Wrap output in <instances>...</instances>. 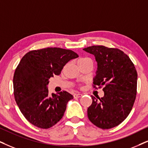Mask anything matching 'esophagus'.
<instances>
[{
	"label": "esophagus",
	"mask_w": 148,
	"mask_h": 148,
	"mask_svg": "<svg viewBox=\"0 0 148 148\" xmlns=\"http://www.w3.org/2000/svg\"><path fill=\"white\" fill-rule=\"evenodd\" d=\"M82 96H83V94H81V93H75V94L74 95V98H80V97H81Z\"/></svg>",
	"instance_id": "esophagus-1"
}]
</instances>
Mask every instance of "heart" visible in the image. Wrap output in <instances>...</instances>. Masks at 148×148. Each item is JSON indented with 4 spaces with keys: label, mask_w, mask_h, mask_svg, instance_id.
I'll use <instances>...</instances> for the list:
<instances>
[{
    "label": "heart",
    "mask_w": 148,
    "mask_h": 148,
    "mask_svg": "<svg viewBox=\"0 0 148 148\" xmlns=\"http://www.w3.org/2000/svg\"><path fill=\"white\" fill-rule=\"evenodd\" d=\"M89 61V59H88V58H86V57L80 58V59H78V63L84 62V61Z\"/></svg>",
    "instance_id": "heart-1"
}]
</instances>
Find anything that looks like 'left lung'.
<instances>
[{
    "instance_id": "8db88e82",
    "label": "left lung",
    "mask_w": 148,
    "mask_h": 148,
    "mask_svg": "<svg viewBox=\"0 0 148 148\" xmlns=\"http://www.w3.org/2000/svg\"><path fill=\"white\" fill-rule=\"evenodd\" d=\"M92 54L98 63L93 88L104 86V96L92 98L88 108V118L102 129L118 126L128 117L134 103L137 72L126 54L118 48L92 46L83 49Z\"/></svg>"
}]
</instances>
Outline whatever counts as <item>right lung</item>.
I'll use <instances>...</instances> for the list:
<instances>
[{
  "label": "right lung",
  "instance_id": "1",
  "mask_svg": "<svg viewBox=\"0 0 148 148\" xmlns=\"http://www.w3.org/2000/svg\"><path fill=\"white\" fill-rule=\"evenodd\" d=\"M78 55L70 50L46 48L27 52L15 71L14 93L21 113L40 128H51L62 118L72 95L65 91L48 95L49 78Z\"/></svg>",
  "mask_w": 148,
  "mask_h": 148
}]
</instances>
